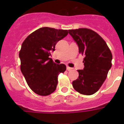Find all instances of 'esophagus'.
Instances as JSON below:
<instances>
[{
  "label": "esophagus",
  "instance_id": "1",
  "mask_svg": "<svg viewBox=\"0 0 124 124\" xmlns=\"http://www.w3.org/2000/svg\"><path fill=\"white\" fill-rule=\"evenodd\" d=\"M66 69H67L68 71H71V70H73V68H70V67H69V66H67Z\"/></svg>",
  "mask_w": 124,
  "mask_h": 124
}]
</instances>
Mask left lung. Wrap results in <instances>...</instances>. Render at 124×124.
Here are the masks:
<instances>
[{
    "instance_id": "obj_1",
    "label": "left lung",
    "mask_w": 124,
    "mask_h": 124,
    "mask_svg": "<svg viewBox=\"0 0 124 124\" xmlns=\"http://www.w3.org/2000/svg\"><path fill=\"white\" fill-rule=\"evenodd\" d=\"M68 32L77 43L79 53L84 56V68L78 70V78L73 81V86L80 94L92 95L107 78L112 66V53L103 38L92 30L79 28Z\"/></svg>"
}]
</instances>
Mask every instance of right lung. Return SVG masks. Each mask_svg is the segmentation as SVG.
Segmentation results:
<instances>
[{"label":"right lung","mask_w":124,"mask_h":124,"mask_svg":"<svg viewBox=\"0 0 124 124\" xmlns=\"http://www.w3.org/2000/svg\"><path fill=\"white\" fill-rule=\"evenodd\" d=\"M68 34L67 30L42 27L31 33L22 45L19 52L20 70L28 86L36 94L48 96L55 91L58 76L66 70L50 58L58 41Z\"/></svg>","instance_id":"add662e5"}]
</instances>
